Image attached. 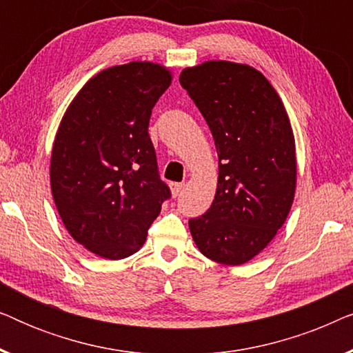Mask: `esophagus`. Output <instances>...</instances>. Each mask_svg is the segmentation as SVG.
<instances>
[{
	"instance_id": "esophagus-1",
	"label": "esophagus",
	"mask_w": 353,
	"mask_h": 353,
	"mask_svg": "<svg viewBox=\"0 0 353 353\" xmlns=\"http://www.w3.org/2000/svg\"><path fill=\"white\" fill-rule=\"evenodd\" d=\"M183 188H185V183H170V190L173 196H178L181 192Z\"/></svg>"
}]
</instances>
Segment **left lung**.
Here are the masks:
<instances>
[{
  "label": "left lung",
  "mask_w": 353,
  "mask_h": 353,
  "mask_svg": "<svg viewBox=\"0 0 353 353\" xmlns=\"http://www.w3.org/2000/svg\"><path fill=\"white\" fill-rule=\"evenodd\" d=\"M180 83L204 115L219 154V185L204 215L190 220L202 254L243 265L267 248L291 210L296 144L286 109L270 81L245 64L209 61Z\"/></svg>",
  "instance_id": "left-lung-1"
}]
</instances>
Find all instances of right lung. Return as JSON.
<instances>
[{
	"label": "right lung",
	"instance_id": "obj_1",
	"mask_svg": "<svg viewBox=\"0 0 353 353\" xmlns=\"http://www.w3.org/2000/svg\"><path fill=\"white\" fill-rule=\"evenodd\" d=\"M172 75L130 62L94 75L65 110L51 154V190L77 243L103 259L137 252L170 199L161 180L149 119Z\"/></svg>",
	"mask_w": 353,
	"mask_h": 353
}]
</instances>
